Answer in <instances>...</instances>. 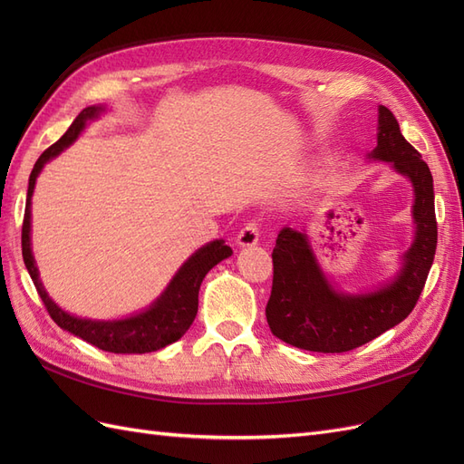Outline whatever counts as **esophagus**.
<instances>
[{
    "label": "esophagus",
    "mask_w": 464,
    "mask_h": 464,
    "mask_svg": "<svg viewBox=\"0 0 464 464\" xmlns=\"http://www.w3.org/2000/svg\"><path fill=\"white\" fill-rule=\"evenodd\" d=\"M259 236H261L259 222L257 220H249V222L244 224L242 230L237 232V244H240L242 247L256 246L259 242Z\"/></svg>",
    "instance_id": "obj_1"
}]
</instances>
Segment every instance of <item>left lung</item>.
<instances>
[{
  "mask_svg": "<svg viewBox=\"0 0 464 464\" xmlns=\"http://www.w3.org/2000/svg\"><path fill=\"white\" fill-rule=\"evenodd\" d=\"M372 157L391 162L414 186L416 240L401 275L373 294L344 296L323 276L302 232L283 228L273 249V288L265 315L275 336L312 353H348L373 341L411 315L424 290L438 247L433 178L428 164L401 133L391 110L379 106L377 147Z\"/></svg>",
  "mask_w": 464,
  "mask_h": 464,
  "instance_id": "obj_1",
  "label": "left lung"
}]
</instances>
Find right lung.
I'll return each instance as SVG.
<instances>
[{
	"label": "right lung",
	"instance_id": "obj_1",
	"mask_svg": "<svg viewBox=\"0 0 464 464\" xmlns=\"http://www.w3.org/2000/svg\"><path fill=\"white\" fill-rule=\"evenodd\" d=\"M101 108L89 106L81 111L75 121L69 125V130L62 135L60 141H55L40 154L36 160L31 178H29V191H26V207H24V218H23V234H21V246H23V259L29 271L33 283L36 286L38 296L44 302L50 317L58 323V325L69 333H73L79 339L91 343L92 346L106 350V353L114 354H145L160 350L168 344L176 343L179 336L191 327V323L198 315L199 305V286L203 283L205 275L213 269L217 263L232 256V249L222 240H215L203 246L198 254H193L181 269L168 285L162 296L154 302L147 312L121 319V321H91L81 319L65 314L62 307L55 305L46 294L38 278V269L34 265V257L31 251V198L34 191V181L50 159L60 154L67 145H72L79 133L85 128L87 120L98 116Z\"/></svg>",
	"mask_w": 464,
	"mask_h": 464
}]
</instances>
